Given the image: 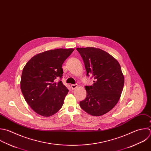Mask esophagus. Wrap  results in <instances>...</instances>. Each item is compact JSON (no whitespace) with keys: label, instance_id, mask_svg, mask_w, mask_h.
I'll use <instances>...</instances> for the list:
<instances>
[{"label":"esophagus","instance_id":"1","mask_svg":"<svg viewBox=\"0 0 151 151\" xmlns=\"http://www.w3.org/2000/svg\"><path fill=\"white\" fill-rule=\"evenodd\" d=\"M78 85L77 84H72V85H71V88H72V89H75L76 87H78Z\"/></svg>","mask_w":151,"mask_h":151}]
</instances>
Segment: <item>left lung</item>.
Wrapping results in <instances>:
<instances>
[{
  "label": "left lung",
  "mask_w": 151,
  "mask_h": 151,
  "mask_svg": "<svg viewBox=\"0 0 151 151\" xmlns=\"http://www.w3.org/2000/svg\"><path fill=\"white\" fill-rule=\"evenodd\" d=\"M83 60L87 76L94 83L85 86L86 98L80 106L92 116L110 111L119 101L124 85V76L118 60L108 52L93 47H78Z\"/></svg>",
  "instance_id": "obj_1"
}]
</instances>
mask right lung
Returning a JSON list of instances; mask_svg holds the SVG:
<instances>
[{"label": "right lung", "instance_id": "obj_1", "mask_svg": "<svg viewBox=\"0 0 151 151\" xmlns=\"http://www.w3.org/2000/svg\"><path fill=\"white\" fill-rule=\"evenodd\" d=\"M73 49L47 50L32 57L23 69L20 88L24 98L37 114L49 117L62 108L69 90L59 81L62 64Z\"/></svg>", "mask_w": 151, "mask_h": 151}]
</instances>
